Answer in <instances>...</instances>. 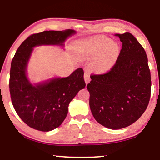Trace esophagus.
Here are the masks:
<instances>
[{
  "instance_id": "esophagus-1",
  "label": "esophagus",
  "mask_w": 160,
  "mask_h": 160,
  "mask_svg": "<svg viewBox=\"0 0 160 160\" xmlns=\"http://www.w3.org/2000/svg\"><path fill=\"white\" fill-rule=\"evenodd\" d=\"M84 81L85 82H86V84H87V83H89V82H90V76H89V75L88 73H85L84 76Z\"/></svg>"
}]
</instances>
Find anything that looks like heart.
I'll return each instance as SVG.
<instances>
[{"label": "heart", "instance_id": "heart-1", "mask_svg": "<svg viewBox=\"0 0 160 160\" xmlns=\"http://www.w3.org/2000/svg\"><path fill=\"white\" fill-rule=\"evenodd\" d=\"M86 54L89 58L95 57L92 62L95 71L104 72L115 64L119 54V47L117 43L111 42L108 37L99 36L90 41Z\"/></svg>", "mask_w": 160, "mask_h": 160}]
</instances>
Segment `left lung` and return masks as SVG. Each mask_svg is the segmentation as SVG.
I'll return each instance as SVG.
<instances>
[{
  "instance_id": "1",
  "label": "left lung",
  "mask_w": 160,
  "mask_h": 160,
  "mask_svg": "<svg viewBox=\"0 0 160 160\" xmlns=\"http://www.w3.org/2000/svg\"><path fill=\"white\" fill-rule=\"evenodd\" d=\"M122 43L115 64L105 73L91 74L89 106L98 123L112 130L136 122L151 97V73L146 53L130 32L115 34Z\"/></svg>"
}]
</instances>
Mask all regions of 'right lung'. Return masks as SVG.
I'll return each instance as SVG.
<instances>
[{"label":"right lung","mask_w":160,"mask_h":160,"mask_svg":"<svg viewBox=\"0 0 160 160\" xmlns=\"http://www.w3.org/2000/svg\"><path fill=\"white\" fill-rule=\"evenodd\" d=\"M73 30L43 31L32 34L22 43L12 59L9 91L13 106L20 119L35 130L48 132L64 121L68 105L86 84L84 71L76 69L68 77L32 85L26 76V66L32 47L39 45H63Z\"/></svg>","instance_id":"1"}]
</instances>
